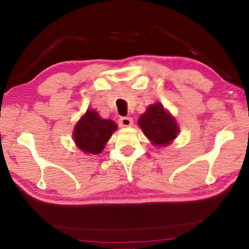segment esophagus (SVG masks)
Here are the masks:
<instances>
[{"mask_svg": "<svg viewBox=\"0 0 249 249\" xmlns=\"http://www.w3.org/2000/svg\"><path fill=\"white\" fill-rule=\"evenodd\" d=\"M118 124H119L121 128H128V127H131L133 121L131 118H129V117H122V118H120L119 121H118Z\"/></svg>", "mask_w": 249, "mask_h": 249, "instance_id": "esophagus-1", "label": "esophagus"}]
</instances>
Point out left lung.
Instances as JSON below:
<instances>
[{
	"mask_svg": "<svg viewBox=\"0 0 249 249\" xmlns=\"http://www.w3.org/2000/svg\"><path fill=\"white\" fill-rule=\"evenodd\" d=\"M138 122L146 137L156 146H167L179 132L176 119L159 102L149 106Z\"/></svg>",
	"mask_w": 249,
	"mask_h": 249,
	"instance_id": "obj_1",
	"label": "left lung"
}]
</instances>
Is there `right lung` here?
<instances>
[{
  "instance_id": "add662e5",
  "label": "right lung",
  "mask_w": 249,
  "mask_h": 249,
  "mask_svg": "<svg viewBox=\"0 0 249 249\" xmlns=\"http://www.w3.org/2000/svg\"><path fill=\"white\" fill-rule=\"evenodd\" d=\"M116 129L117 124L112 120L101 119L97 111L90 109L75 124L73 139L80 150L86 154L98 155Z\"/></svg>"
}]
</instances>
